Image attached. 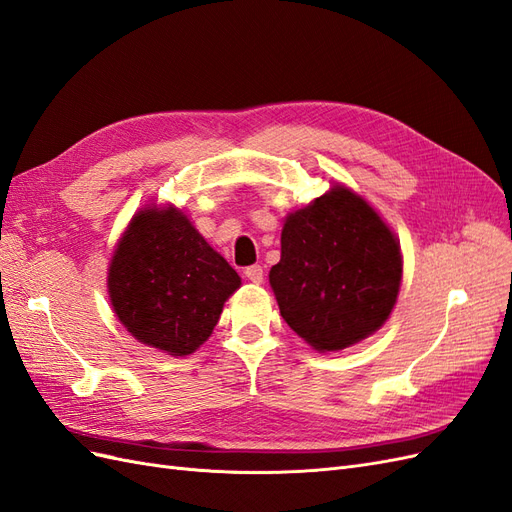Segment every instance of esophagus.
<instances>
[{
  "mask_svg": "<svg viewBox=\"0 0 512 512\" xmlns=\"http://www.w3.org/2000/svg\"><path fill=\"white\" fill-rule=\"evenodd\" d=\"M245 277L250 280L252 284H262V277H265V271H262L260 265H252L245 269Z\"/></svg>",
  "mask_w": 512,
  "mask_h": 512,
  "instance_id": "obj_1",
  "label": "esophagus"
}]
</instances>
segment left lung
<instances>
[{
  "instance_id": "1",
  "label": "left lung",
  "mask_w": 512,
  "mask_h": 512,
  "mask_svg": "<svg viewBox=\"0 0 512 512\" xmlns=\"http://www.w3.org/2000/svg\"><path fill=\"white\" fill-rule=\"evenodd\" d=\"M404 275L399 239L342 183L286 215L269 284L288 327L318 352L359 344L389 320Z\"/></svg>"
}]
</instances>
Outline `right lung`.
<instances>
[{"label": "right lung", "mask_w": 512, "mask_h": 512, "mask_svg": "<svg viewBox=\"0 0 512 512\" xmlns=\"http://www.w3.org/2000/svg\"><path fill=\"white\" fill-rule=\"evenodd\" d=\"M108 299L138 342L188 356L203 346L241 277L175 205L134 213L108 262Z\"/></svg>", "instance_id": "add662e5"}]
</instances>
